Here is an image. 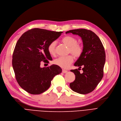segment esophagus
I'll return each mask as SVG.
<instances>
[{
  "label": "esophagus",
  "mask_w": 121,
  "mask_h": 121,
  "mask_svg": "<svg viewBox=\"0 0 121 121\" xmlns=\"http://www.w3.org/2000/svg\"><path fill=\"white\" fill-rule=\"evenodd\" d=\"M62 73H66V72H67V71L66 70H65V69H62Z\"/></svg>",
  "instance_id": "34e87169"
}]
</instances>
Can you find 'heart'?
<instances>
[{"label":"heart","mask_w":121,"mask_h":121,"mask_svg":"<svg viewBox=\"0 0 121 121\" xmlns=\"http://www.w3.org/2000/svg\"><path fill=\"white\" fill-rule=\"evenodd\" d=\"M62 42L69 47V53H70L75 57H79L83 52V48L80 44H77L76 38L72 36H66L61 40ZM56 41H52L48 45V51L50 55L54 56L56 54ZM73 57L69 55L66 56H60L54 60V63L61 68L66 69L73 62Z\"/></svg>","instance_id":"1"}]
</instances>
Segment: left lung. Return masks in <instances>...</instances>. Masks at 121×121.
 Returning a JSON list of instances; mask_svg holds the SVG:
<instances>
[{
    "mask_svg": "<svg viewBox=\"0 0 121 121\" xmlns=\"http://www.w3.org/2000/svg\"><path fill=\"white\" fill-rule=\"evenodd\" d=\"M79 36L83 42V52L74 65L79 69H72L75 79L70 83V88L81 94H86L93 91L102 79L105 63V50L99 38L90 30L85 29L71 30L67 33ZM81 67L84 72L79 71Z\"/></svg>",
    "mask_w": 121,
    "mask_h": 121,
    "instance_id": "8db88e82",
    "label": "left lung"
}]
</instances>
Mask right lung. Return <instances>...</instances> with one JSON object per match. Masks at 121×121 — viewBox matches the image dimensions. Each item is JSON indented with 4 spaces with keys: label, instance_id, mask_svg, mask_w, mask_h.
Wrapping results in <instances>:
<instances>
[{
    "label": "right lung",
    "instance_id": "obj_1",
    "mask_svg": "<svg viewBox=\"0 0 121 121\" xmlns=\"http://www.w3.org/2000/svg\"><path fill=\"white\" fill-rule=\"evenodd\" d=\"M62 32L39 28L24 33L18 40L12 56V66L18 83L31 94H40L49 88L51 81L62 69L57 65L40 67L42 61L49 63L52 58L48 51L50 43Z\"/></svg>",
    "mask_w": 121,
    "mask_h": 121
}]
</instances>
